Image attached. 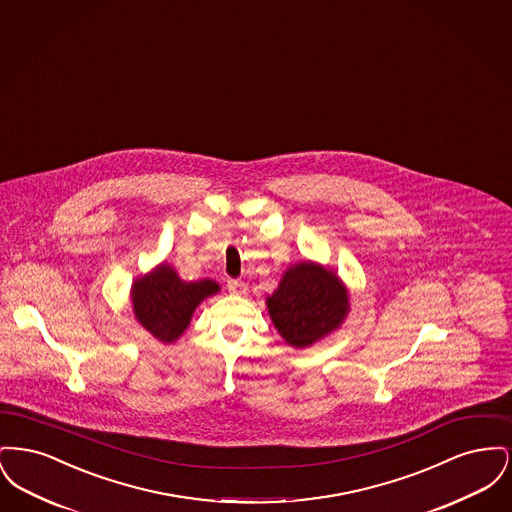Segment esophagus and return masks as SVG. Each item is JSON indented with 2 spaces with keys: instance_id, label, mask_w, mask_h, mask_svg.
I'll return each mask as SVG.
<instances>
[{
  "instance_id": "esophagus-1",
  "label": "esophagus",
  "mask_w": 512,
  "mask_h": 512,
  "mask_svg": "<svg viewBox=\"0 0 512 512\" xmlns=\"http://www.w3.org/2000/svg\"><path fill=\"white\" fill-rule=\"evenodd\" d=\"M226 288H228V292L234 293V295H244L245 290H247V286L242 280H234V278L226 282Z\"/></svg>"
}]
</instances>
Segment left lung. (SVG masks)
Returning <instances> with one entry per match:
<instances>
[{"label":"left lung","mask_w":512,"mask_h":512,"mask_svg":"<svg viewBox=\"0 0 512 512\" xmlns=\"http://www.w3.org/2000/svg\"><path fill=\"white\" fill-rule=\"evenodd\" d=\"M347 305L338 276L313 263L286 270L278 290L267 299L268 315L293 347L313 345L336 330L347 315Z\"/></svg>","instance_id":"1"}]
</instances>
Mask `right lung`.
Returning a JSON list of instances; mask_svg holds the SVG:
<instances>
[{
	"mask_svg": "<svg viewBox=\"0 0 512 512\" xmlns=\"http://www.w3.org/2000/svg\"><path fill=\"white\" fill-rule=\"evenodd\" d=\"M219 292L213 280L184 282L171 267L163 265L153 274L138 278L132 286L134 315L157 340L174 341L190 324L195 307Z\"/></svg>",
	"mask_w": 512,
	"mask_h": 512,
	"instance_id": "add662e5",
	"label": "right lung"
}]
</instances>
